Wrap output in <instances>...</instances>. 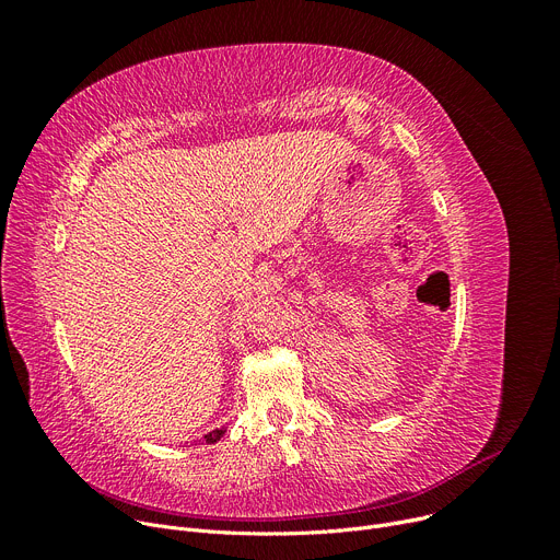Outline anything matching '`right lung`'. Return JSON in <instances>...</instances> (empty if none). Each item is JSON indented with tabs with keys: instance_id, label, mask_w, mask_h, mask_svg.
Masks as SVG:
<instances>
[{
	"instance_id": "right-lung-1",
	"label": "right lung",
	"mask_w": 560,
	"mask_h": 560,
	"mask_svg": "<svg viewBox=\"0 0 560 560\" xmlns=\"http://www.w3.org/2000/svg\"><path fill=\"white\" fill-rule=\"evenodd\" d=\"M224 433H226V429L222 427V429H215V431H211V433H206L203 440H206V443H209V445H213V443H218V440H220Z\"/></svg>"
}]
</instances>
